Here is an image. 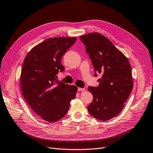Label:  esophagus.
Returning <instances> with one entry per match:
<instances>
[{
  "mask_svg": "<svg viewBox=\"0 0 153 153\" xmlns=\"http://www.w3.org/2000/svg\"><path fill=\"white\" fill-rule=\"evenodd\" d=\"M85 90V88H81V87L78 88V91H84Z\"/></svg>",
  "mask_w": 153,
  "mask_h": 153,
  "instance_id": "1",
  "label": "esophagus"
}]
</instances>
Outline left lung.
<instances>
[{
  "mask_svg": "<svg viewBox=\"0 0 153 153\" xmlns=\"http://www.w3.org/2000/svg\"><path fill=\"white\" fill-rule=\"evenodd\" d=\"M94 68V76L101 74L98 87H88L93 95L87 106L89 114L107 121L121 112L133 89L131 66L127 57L105 36L98 32L80 37Z\"/></svg>",
  "mask_w": 153,
  "mask_h": 153,
  "instance_id": "obj_1",
  "label": "left lung"
}]
</instances>
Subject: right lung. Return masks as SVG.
I'll return each mask as SVG.
<instances>
[{
    "label": "right lung",
    "instance_id": "obj_1",
    "mask_svg": "<svg viewBox=\"0 0 153 153\" xmlns=\"http://www.w3.org/2000/svg\"><path fill=\"white\" fill-rule=\"evenodd\" d=\"M76 38L59 37L45 40L27 53L20 76L23 96L34 112L45 121L53 123L65 116L78 88L57 80L64 71L62 57Z\"/></svg>",
    "mask_w": 153,
    "mask_h": 153
}]
</instances>
